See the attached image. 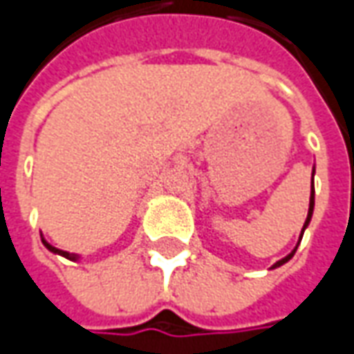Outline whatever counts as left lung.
Here are the masks:
<instances>
[{
	"label": "left lung",
	"mask_w": 354,
	"mask_h": 354,
	"mask_svg": "<svg viewBox=\"0 0 354 354\" xmlns=\"http://www.w3.org/2000/svg\"><path fill=\"white\" fill-rule=\"evenodd\" d=\"M313 205H315V191H313V181H311V197H309V211H307V218H306V225H304V230H306L307 225H309V221H311V214H313ZM301 236H304V234H301ZM301 236H299V242H301ZM297 246H299V244H297ZM297 246H295V248H293V250L290 252V254H288L286 258H281L279 262H276V264L272 266V268H279V266L286 264L288 260H292L293 254H295V250H297Z\"/></svg>",
	"instance_id": "obj_1"
}]
</instances>
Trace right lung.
<instances>
[{
    "instance_id": "right-lung-1",
    "label": "right lung",
    "mask_w": 354,
    "mask_h": 354,
    "mask_svg": "<svg viewBox=\"0 0 354 354\" xmlns=\"http://www.w3.org/2000/svg\"><path fill=\"white\" fill-rule=\"evenodd\" d=\"M43 244H45V246H47L48 250L53 252V254H59V256H64V258H68V260H78V256H76V254H71V252L59 250V248H55V246H50V244H48V242H47V240H45V238H43Z\"/></svg>"
}]
</instances>
